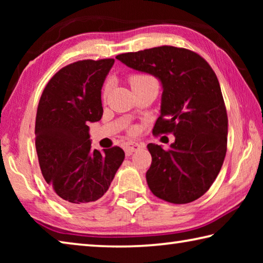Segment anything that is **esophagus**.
<instances>
[{
    "instance_id": "esophagus-1",
    "label": "esophagus",
    "mask_w": 263,
    "mask_h": 263,
    "mask_svg": "<svg viewBox=\"0 0 263 263\" xmlns=\"http://www.w3.org/2000/svg\"><path fill=\"white\" fill-rule=\"evenodd\" d=\"M142 147H144V144H140V142H135V141H128L125 145H124V151H125L126 154H131Z\"/></svg>"
}]
</instances>
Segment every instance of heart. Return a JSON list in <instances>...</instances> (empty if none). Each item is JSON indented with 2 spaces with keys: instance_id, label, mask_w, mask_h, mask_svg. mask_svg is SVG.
Instances as JSON below:
<instances>
[{
  "instance_id": "heart-1",
  "label": "heart",
  "mask_w": 263,
  "mask_h": 263,
  "mask_svg": "<svg viewBox=\"0 0 263 263\" xmlns=\"http://www.w3.org/2000/svg\"><path fill=\"white\" fill-rule=\"evenodd\" d=\"M128 81H130L131 88L146 86V84H151V83H157V81H155L152 77H149L147 74H141V73L131 75ZM106 92H108V87H105L104 89V95H106Z\"/></svg>"
}]
</instances>
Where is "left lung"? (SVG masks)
Segmentation results:
<instances>
[{
  "label": "left lung",
  "mask_w": 263,
  "mask_h": 263,
  "mask_svg": "<svg viewBox=\"0 0 263 263\" xmlns=\"http://www.w3.org/2000/svg\"><path fill=\"white\" fill-rule=\"evenodd\" d=\"M116 59L153 75L162 86L153 133H173L175 141L168 151L147 145L151 191L174 204L199 198L219 174L228 145V114L215 72L197 53L174 46L123 53Z\"/></svg>",
  "instance_id": "1"
}]
</instances>
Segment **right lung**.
I'll use <instances>...</instances> for the list:
<instances>
[{
    "label": "right lung",
    "instance_id": "add662e5",
    "mask_svg": "<svg viewBox=\"0 0 263 263\" xmlns=\"http://www.w3.org/2000/svg\"><path fill=\"white\" fill-rule=\"evenodd\" d=\"M114 59L61 68L44 89L35 117V149L47 184L67 206L100 199L125 158L121 147L91 149L89 123L103 116L102 87Z\"/></svg>",
    "mask_w": 263,
    "mask_h": 263
}]
</instances>
